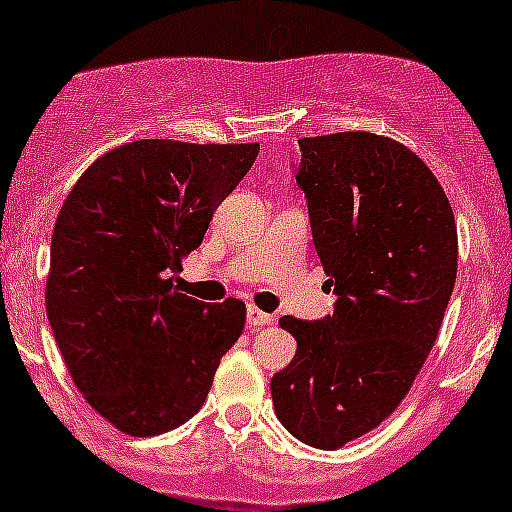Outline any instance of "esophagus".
Listing matches in <instances>:
<instances>
[{
  "label": "esophagus",
  "mask_w": 512,
  "mask_h": 512,
  "mask_svg": "<svg viewBox=\"0 0 512 512\" xmlns=\"http://www.w3.org/2000/svg\"><path fill=\"white\" fill-rule=\"evenodd\" d=\"M269 323H274V315H269V312H261L259 307H253V305L246 310V325L251 330L261 328V325H269Z\"/></svg>",
  "instance_id": "obj_1"
}]
</instances>
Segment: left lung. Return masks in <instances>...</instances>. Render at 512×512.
I'll use <instances>...</instances> for the list:
<instances>
[{"label":"left lung","instance_id":"obj_1","mask_svg":"<svg viewBox=\"0 0 512 512\" xmlns=\"http://www.w3.org/2000/svg\"><path fill=\"white\" fill-rule=\"evenodd\" d=\"M297 187L333 315L279 320L295 359L271 377L282 425L315 449L374 431L408 395L436 343L456 282L449 197L410 148L384 135L300 140Z\"/></svg>","mask_w":512,"mask_h":512}]
</instances>
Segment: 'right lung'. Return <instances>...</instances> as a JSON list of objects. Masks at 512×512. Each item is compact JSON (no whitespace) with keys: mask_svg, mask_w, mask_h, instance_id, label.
Returning <instances> with one entry per match:
<instances>
[{"mask_svg":"<svg viewBox=\"0 0 512 512\" xmlns=\"http://www.w3.org/2000/svg\"><path fill=\"white\" fill-rule=\"evenodd\" d=\"M259 143L133 140L81 174L58 212L45 312L84 400L128 436H158L205 405L246 305L174 287Z\"/></svg>","mask_w":512,"mask_h":512,"instance_id":"obj_1","label":"right lung"}]
</instances>
